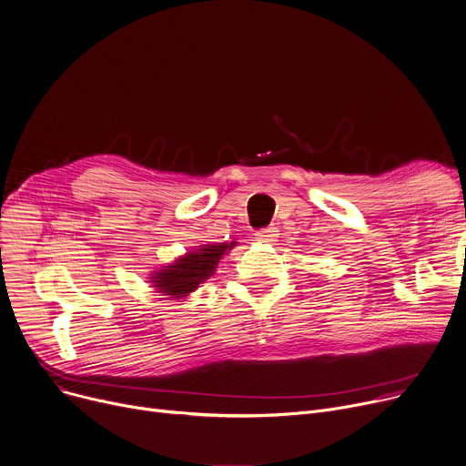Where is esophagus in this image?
Segmentation results:
<instances>
[{"instance_id": "1", "label": "esophagus", "mask_w": 466, "mask_h": 466, "mask_svg": "<svg viewBox=\"0 0 466 466\" xmlns=\"http://www.w3.org/2000/svg\"><path fill=\"white\" fill-rule=\"evenodd\" d=\"M255 236L260 243H273L279 238V230H277V227H266V228L257 230Z\"/></svg>"}]
</instances>
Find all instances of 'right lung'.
I'll use <instances>...</instances> for the list:
<instances>
[{"mask_svg": "<svg viewBox=\"0 0 466 466\" xmlns=\"http://www.w3.org/2000/svg\"><path fill=\"white\" fill-rule=\"evenodd\" d=\"M232 245L234 241L221 245H206L202 249L189 253L187 257L179 258L174 266H168L155 277V287H157L159 292L174 298L187 296L189 292L198 289V285L204 283L211 273H215V266L219 264L227 249H232Z\"/></svg>", "mask_w": 466, "mask_h": 466, "instance_id": "obj_1", "label": "right lung"}]
</instances>
